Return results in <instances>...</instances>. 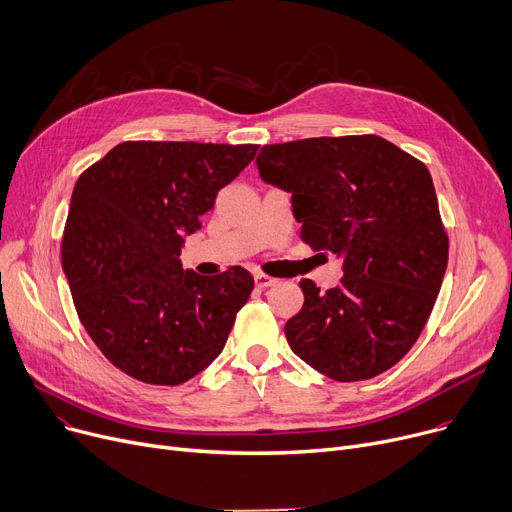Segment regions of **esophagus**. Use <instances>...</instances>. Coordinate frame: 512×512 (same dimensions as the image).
<instances>
[{"instance_id":"1","label":"esophagus","mask_w":512,"mask_h":512,"mask_svg":"<svg viewBox=\"0 0 512 512\" xmlns=\"http://www.w3.org/2000/svg\"><path fill=\"white\" fill-rule=\"evenodd\" d=\"M254 281H256V285H258L260 289H264V287H273V285H277V283H279V279H275V277H268V275H264V273H256V275H254Z\"/></svg>"}]
</instances>
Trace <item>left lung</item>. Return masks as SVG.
Listing matches in <instances>:
<instances>
[{
	"instance_id": "1",
	"label": "left lung",
	"mask_w": 512,
	"mask_h": 512,
	"mask_svg": "<svg viewBox=\"0 0 512 512\" xmlns=\"http://www.w3.org/2000/svg\"><path fill=\"white\" fill-rule=\"evenodd\" d=\"M266 184L291 194L302 239L343 256L341 283L285 324L291 351L320 374L374 378L413 347L444 279L448 235L428 167L380 136L306 138L262 146Z\"/></svg>"
}]
</instances>
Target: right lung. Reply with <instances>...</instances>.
<instances>
[{
    "mask_svg": "<svg viewBox=\"0 0 512 512\" xmlns=\"http://www.w3.org/2000/svg\"><path fill=\"white\" fill-rule=\"evenodd\" d=\"M258 144L122 142L72 192L62 266L88 337L124 374L175 386L223 351L254 289L242 266L217 277L184 270V235Z\"/></svg>",
    "mask_w": 512,
    "mask_h": 512,
    "instance_id": "add662e5",
    "label": "right lung"
}]
</instances>
